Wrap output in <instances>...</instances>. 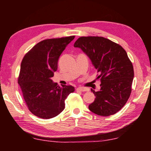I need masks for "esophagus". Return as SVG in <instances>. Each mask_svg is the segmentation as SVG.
<instances>
[{
    "label": "esophagus",
    "mask_w": 151,
    "mask_h": 151,
    "mask_svg": "<svg viewBox=\"0 0 151 151\" xmlns=\"http://www.w3.org/2000/svg\"><path fill=\"white\" fill-rule=\"evenodd\" d=\"M76 90L79 91H88V89L85 87H82V86H79V87L76 88Z\"/></svg>",
    "instance_id": "esophagus-1"
}]
</instances>
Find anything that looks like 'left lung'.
I'll use <instances>...</instances> for the list:
<instances>
[{
    "label": "left lung",
    "mask_w": 151,
    "mask_h": 151,
    "mask_svg": "<svg viewBox=\"0 0 151 151\" xmlns=\"http://www.w3.org/2000/svg\"><path fill=\"white\" fill-rule=\"evenodd\" d=\"M74 47L90 58L101 80L100 91L93 89L95 99L88 109L98 115L108 116L119 111L129 99L134 78L132 64L121 46L100 37L78 38Z\"/></svg>",
    "instance_id": "left-lung-1"
}]
</instances>
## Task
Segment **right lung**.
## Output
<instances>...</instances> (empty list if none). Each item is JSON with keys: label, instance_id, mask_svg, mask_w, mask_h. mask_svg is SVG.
<instances>
[{"label": "right lung", "instance_id": "add662e5", "mask_svg": "<svg viewBox=\"0 0 151 151\" xmlns=\"http://www.w3.org/2000/svg\"><path fill=\"white\" fill-rule=\"evenodd\" d=\"M75 36L44 40L29 51L22 60L18 83L29 111L39 118H53L62 112L65 99L75 91L71 85L60 86L51 78L58 60Z\"/></svg>", "mask_w": 151, "mask_h": 151}]
</instances>
